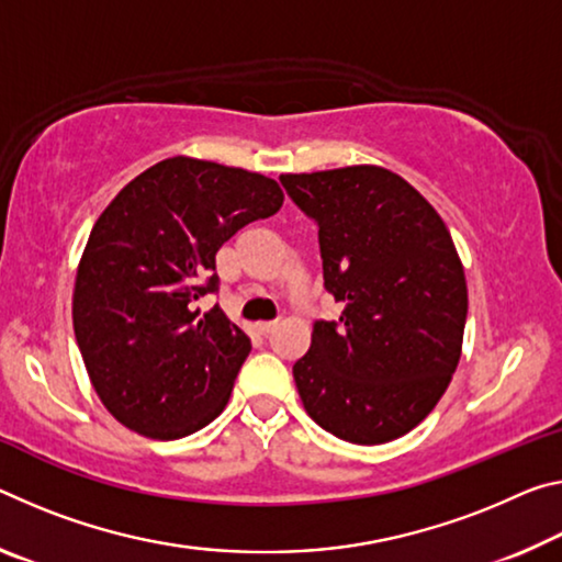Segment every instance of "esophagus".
Masks as SVG:
<instances>
[{"label":"esophagus","mask_w":562,"mask_h":562,"mask_svg":"<svg viewBox=\"0 0 562 562\" xmlns=\"http://www.w3.org/2000/svg\"><path fill=\"white\" fill-rule=\"evenodd\" d=\"M274 329H278V325H274V323H260V325H257V333L265 335V337L272 335Z\"/></svg>","instance_id":"obj_1"}]
</instances>
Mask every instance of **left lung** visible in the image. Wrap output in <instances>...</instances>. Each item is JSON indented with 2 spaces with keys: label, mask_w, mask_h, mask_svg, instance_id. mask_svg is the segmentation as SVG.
<instances>
[{
  "label": "left lung",
  "mask_w": 562,
  "mask_h": 562,
  "mask_svg": "<svg viewBox=\"0 0 562 562\" xmlns=\"http://www.w3.org/2000/svg\"><path fill=\"white\" fill-rule=\"evenodd\" d=\"M317 222L325 290L340 323L317 319L292 368L307 415L355 445L420 425L462 350L468 284L442 217L413 184L375 165L282 175Z\"/></svg>",
  "instance_id": "1"
}]
</instances>
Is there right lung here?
<instances>
[{
    "label": "right lung",
    "mask_w": 562,
    "mask_h": 562,
    "mask_svg": "<svg viewBox=\"0 0 562 562\" xmlns=\"http://www.w3.org/2000/svg\"><path fill=\"white\" fill-rule=\"evenodd\" d=\"M270 177L169 157L122 187L89 233L72 323L94 393L145 438L177 440L225 409L249 337L215 305V255L282 207Z\"/></svg>",
    "instance_id": "1"
}]
</instances>
